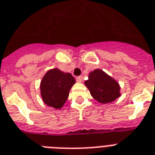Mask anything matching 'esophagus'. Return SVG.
<instances>
[{
    "mask_svg": "<svg viewBox=\"0 0 155 155\" xmlns=\"http://www.w3.org/2000/svg\"><path fill=\"white\" fill-rule=\"evenodd\" d=\"M76 80H77V81H78V83L82 82L83 78H82V77H81V76H79V77H78V78H77Z\"/></svg>",
    "mask_w": 155,
    "mask_h": 155,
    "instance_id": "34e87169",
    "label": "esophagus"
}]
</instances>
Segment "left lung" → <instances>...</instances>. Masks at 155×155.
<instances>
[{
	"mask_svg": "<svg viewBox=\"0 0 155 155\" xmlns=\"http://www.w3.org/2000/svg\"><path fill=\"white\" fill-rule=\"evenodd\" d=\"M89 79L85 81L90 94L101 104L113 102L121 96L120 86L117 81L101 69L89 73Z\"/></svg>",
	"mask_w": 155,
	"mask_h": 155,
	"instance_id": "left-lung-1",
	"label": "left lung"
}]
</instances>
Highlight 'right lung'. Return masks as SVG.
<instances>
[{"instance_id": "obj_1", "label": "right lung", "mask_w": 155, "mask_h": 155, "mask_svg": "<svg viewBox=\"0 0 155 155\" xmlns=\"http://www.w3.org/2000/svg\"><path fill=\"white\" fill-rule=\"evenodd\" d=\"M74 84V78L70 73H64L58 68L49 70L40 82V95L43 101L47 106L61 109Z\"/></svg>"}]
</instances>
